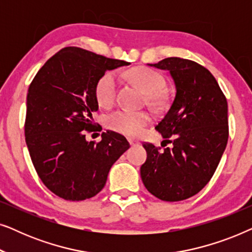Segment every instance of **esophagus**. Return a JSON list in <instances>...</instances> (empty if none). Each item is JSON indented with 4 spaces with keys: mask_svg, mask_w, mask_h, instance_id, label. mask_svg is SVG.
I'll return each instance as SVG.
<instances>
[{
    "mask_svg": "<svg viewBox=\"0 0 252 252\" xmlns=\"http://www.w3.org/2000/svg\"><path fill=\"white\" fill-rule=\"evenodd\" d=\"M128 142H129V144H130V147H136V146H139V142H136V141H134V140H128Z\"/></svg>",
    "mask_w": 252,
    "mask_h": 252,
    "instance_id": "1",
    "label": "esophagus"
}]
</instances>
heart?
Instances as JSON below:
<instances>
[{
    "label": "heart",
    "mask_w": 252,
    "mask_h": 252,
    "mask_svg": "<svg viewBox=\"0 0 252 252\" xmlns=\"http://www.w3.org/2000/svg\"><path fill=\"white\" fill-rule=\"evenodd\" d=\"M129 78L147 94L150 105L159 106L163 102L161 91L165 87V79L158 72L144 66L134 67L129 71ZM118 75L116 72H106L98 79L95 87L96 101L103 108L111 105L116 98ZM149 122L146 112H133L128 110H118L108 117V125L116 132L134 136L140 133Z\"/></svg>",
    "instance_id": "heart-1"
}]
</instances>
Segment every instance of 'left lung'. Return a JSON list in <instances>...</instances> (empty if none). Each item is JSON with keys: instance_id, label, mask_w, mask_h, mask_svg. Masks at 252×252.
I'll list each match as a JSON object with an SVG mask.
<instances>
[{"instance_id": "left-lung-1", "label": "left lung", "mask_w": 252, "mask_h": 252, "mask_svg": "<svg viewBox=\"0 0 252 252\" xmlns=\"http://www.w3.org/2000/svg\"><path fill=\"white\" fill-rule=\"evenodd\" d=\"M148 65L170 72L177 92L156 126L172 147L144 143L141 178L157 198L182 201L205 187L221 159L228 140L227 99L211 72L196 62L168 57Z\"/></svg>"}]
</instances>
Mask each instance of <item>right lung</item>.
<instances>
[{
	"instance_id": "right-lung-1",
	"label": "right lung",
	"mask_w": 252,
	"mask_h": 252,
	"mask_svg": "<svg viewBox=\"0 0 252 252\" xmlns=\"http://www.w3.org/2000/svg\"><path fill=\"white\" fill-rule=\"evenodd\" d=\"M130 63L78 47L63 48L46 62L30 85L25 140L44 186L67 201H84L105 186L110 168L129 148L120 134L106 132L98 143L86 140L95 87L106 71Z\"/></svg>"
}]
</instances>
